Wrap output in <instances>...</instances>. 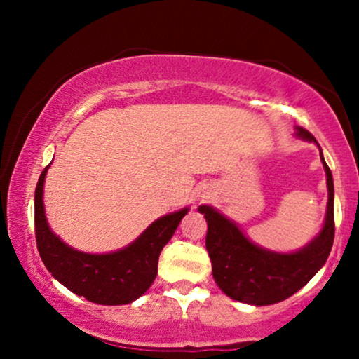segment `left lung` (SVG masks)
<instances>
[{
	"instance_id": "1",
	"label": "left lung",
	"mask_w": 359,
	"mask_h": 359,
	"mask_svg": "<svg viewBox=\"0 0 359 359\" xmlns=\"http://www.w3.org/2000/svg\"><path fill=\"white\" fill-rule=\"evenodd\" d=\"M297 137L316 142L307 130L297 126ZM320 160L327 177V211L323 229L307 246L294 253H275L251 243L241 229L211 205H199L208 221L205 248L212 265V277L228 297L251 306L282 302L300 290L331 253L334 241V184L327 163Z\"/></svg>"
}]
</instances>
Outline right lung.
<instances>
[{"label":"right lung","instance_id":"add662e5","mask_svg":"<svg viewBox=\"0 0 359 359\" xmlns=\"http://www.w3.org/2000/svg\"><path fill=\"white\" fill-rule=\"evenodd\" d=\"M43 168L35 189V236L43 265L64 287L101 306L130 304L150 288L158 270V257L174 236L189 209L160 217L126 248L104 255L82 253L65 245L48 228L43 209Z\"/></svg>","mask_w":359,"mask_h":359}]
</instances>
